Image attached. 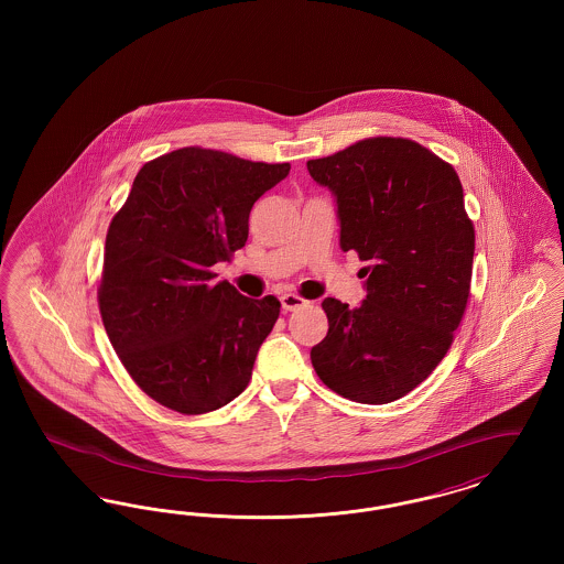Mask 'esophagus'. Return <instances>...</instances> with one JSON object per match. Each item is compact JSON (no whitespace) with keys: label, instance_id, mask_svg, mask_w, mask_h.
Returning a JSON list of instances; mask_svg holds the SVG:
<instances>
[{"label":"esophagus","instance_id":"esophagus-1","mask_svg":"<svg viewBox=\"0 0 564 564\" xmlns=\"http://www.w3.org/2000/svg\"><path fill=\"white\" fill-rule=\"evenodd\" d=\"M306 304H308V300H304L302 295H281V306H283V311H285V313H290V311H295V308H302V306H306Z\"/></svg>","mask_w":564,"mask_h":564}]
</instances>
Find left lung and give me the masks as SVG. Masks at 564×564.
Instances as JSON below:
<instances>
[{"mask_svg":"<svg viewBox=\"0 0 564 564\" xmlns=\"http://www.w3.org/2000/svg\"><path fill=\"white\" fill-rule=\"evenodd\" d=\"M306 166L336 194L340 247L368 262L361 306L323 300L313 368L350 402H395L437 368L467 308L476 230L460 180L425 145L382 134Z\"/></svg>","mask_w":564,"mask_h":564,"instance_id":"obj_1","label":"left lung"}]
</instances>
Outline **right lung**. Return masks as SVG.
Masks as SVG:
<instances>
[{
	"label": "right lung",
	"instance_id": "right-lung-1",
	"mask_svg": "<svg viewBox=\"0 0 564 564\" xmlns=\"http://www.w3.org/2000/svg\"><path fill=\"white\" fill-rule=\"evenodd\" d=\"M288 173L290 162L180 148L139 169L111 217L99 313L134 384L164 408L207 414L249 384L281 302L245 297L212 267L247 242L253 203Z\"/></svg>",
	"mask_w": 564,
	"mask_h": 564
}]
</instances>
